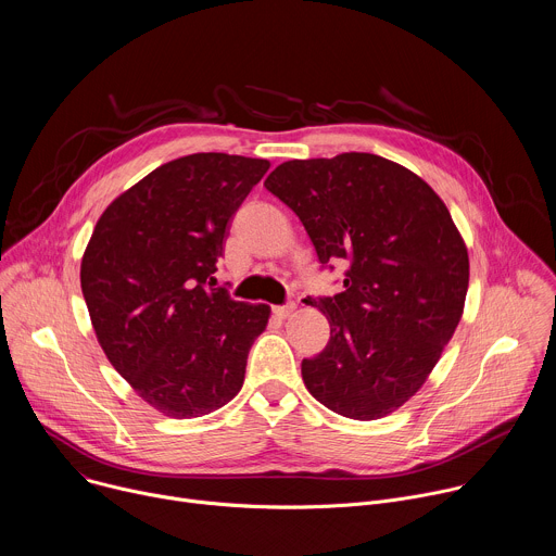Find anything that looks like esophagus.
Segmentation results:
<instances>
[{
	"instance_id": "obj_1",
	"label": "esophagus",
	"mask_w": 556,
	"mask_h": 556,
	"mask_svg": "<svg viewBox=\"0 0 556 556\" xmlns=\"http://www.w3.org/2000/svg\"><path fill=\"white\" fill-rule=\"evenodd\" d=\"M294 303H286V305H275L273 307V312L279 316V319H288V316L294 312Z\"/></svg>"
}]
</instances>
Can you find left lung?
<instances>
[{
    "label": "left lung",
    "instance_id": "8db88e82",
    "mask_svg": "<svg viewBox=\"0 0 556 556\" xmlns=\"http://www.w3.org/2000/svg\"><path fill=\"white\" fill-rule=\"evenodd\" d=\"M264 187L288 204L321 264L348 260L343 292L314 301L330 324L301 376L316 401L378 420L425 384L464 312L468 251L440 195L374 153L288 161Z\"/></svg>",
    "mask_w": 556,
    "mask_h": 556
}]
</instances>
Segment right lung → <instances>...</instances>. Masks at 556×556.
<instances>
[{"label": "right lung", "instance_id": "obj_1", "mask_svg": "<svg viewBox=\"0 0 556 556\" xmlns=\"http://www.w3.org/2000/svg\"><path fill=\"white\" fill-rule=\"evenodd\" d=\"M268 167L215 151L176 157L103 211L84 253L81 290L108 361L169 418L232 401L268 326L270 305L213 283L228 222Z\"/></svg>", "mask_w": 556, "mask_h": 556}]
</instances>
